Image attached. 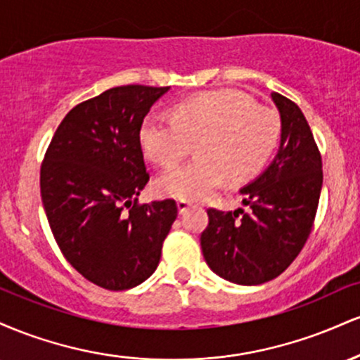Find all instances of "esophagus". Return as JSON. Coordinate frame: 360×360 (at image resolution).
Segmentation results:
<instances>
[{"instance_id":"1","label":"esophagus","mask_w":360,"mask_h":360,"mask_svg":"<svg viewBox=\"0 0 360 360\" xmlns=\"http://www.w3.org/2000/svg\"><path fill=\"white\" fill-rule=\"evenodd\" d=\"M176 205H177V212H179L181 214L188 212V210L193 206V203H189V201H184V200H179Z\"/></svg>"}]
</instances>
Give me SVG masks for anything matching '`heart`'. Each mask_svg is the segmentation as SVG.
Masks as SVG:
<instances>
[{
  "instance_id": "obj_1",
  "label": "heart",
  "mask_w": 360,
  "mask_h": 360,
  "mask_svg": "<svg viewBox=\"0 0 360 360\" xmlns=\"http://www.w3.org/2000/svg\"><path fill=\"white\" fill-rule=\"evenodd\" d=\"M281 135V120L260 108L245 93L220 89L188 98L174 117L150 113L140 125L143 154L157 166L171 167L196 143L198 159L157 177L160 196L196 201L226 179L243 184L266 166Z\"/></svg>"
}]
</instances>
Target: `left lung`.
I'll list each match as a JSON object with an SVG mask.
<instances>
[{"label":"left lung","instance_id":"left-lung-1","mask_svg":"<svg viewBox=\"0 0 360 360\" xmlns=\"http://www.w3.org/2000/svg\"><path fill=\"white\" fill-rule=\"evenodd\" d=\"M271 98L281 117V143L269 167L240 189L250 212L210 208L200 238L210 269L242 286L278 278L298 257L323 183L321 155L303 111L279 93Z\"/></svg>","mask_w":360,"mask_h":360}]
</instances>
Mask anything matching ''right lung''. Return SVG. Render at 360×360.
I'll use <instances>...</instances> for the list:
<instances>
[{
	"mask_svg": "<svg viewBox=\"0 0 360 360\" xmlns=\"http://www.w3.org/2000/svg\"><path fill=\"white\" fill-rule=\"evenodd\" d=\"M167 91L128 84L79 103L60 122L40 169L44 210L60 252L110 291L154 274L177 217L174 200L137 203L148 183L140 125Z\"/></svg>",
	"mask_w": 360,
	"mask_h": 360,
	"instance_id": "add662e5",
	"label": "right lung"
}]
</instances>
